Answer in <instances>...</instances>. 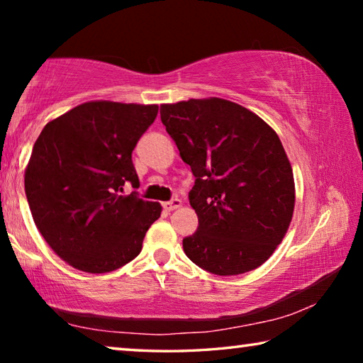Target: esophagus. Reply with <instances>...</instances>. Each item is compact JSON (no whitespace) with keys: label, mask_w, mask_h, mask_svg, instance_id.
Returning <instances> with one entry per match:
<instances>
[{"label":"esophagus","mask_w":363,"mask_h":363,"mask_svg":"<svg viewBox=\"0 0 363 363\" xmlns=\"http://www.w3.org/2000/svg\"><path fill=\"white\" fill-rule=\"evenodd\" d=\"M179 206H181V200L179 199H173V200H169V201H164L163 210L164 211H173V210H176V208H179Z\"/></svg>","instance_id":"34e87169"}]
</instances>
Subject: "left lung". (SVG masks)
I'll return each instance as SVG.
<instances>
[{
  "label": "left lung",
  "instance_id": "8db88e82",
  "mask_svg": "<svg viewBox=\"0 0 363 363\" xmlns=\"http://www.w3.org/2000/svg\"><path fill=\"white\" fill-rule=\"evenodd\" d=\"M160 115L195 176L189 200L199 227L182 240L184 253L216 275L259 267L294 210L293 169L277 133L218 97L163 104Z\"/></svg>",
  "mask_w": 363,
  "mask_h": 363
}]
</instances>
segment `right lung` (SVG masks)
Wrapping results in <instances>:
<instances>
[{
	"mask_svg": "<svg viewBox=\"0 0 363 363\" xmlns=\"http://www.w3.org/2000/svg\"><path fill=\"white\" fill-rule=\"evenodd\" d=\"M158 106L86 102L49 121L26 169V195L49 247L78 270L112 272L143 250L160 203L123 195L139 187L133 150Z\"/></svg>",
	"mask_w": 363,
	"mask_h": 363,
	"instance_id": "1",
	"label": "right lung"
}]
</instances>
